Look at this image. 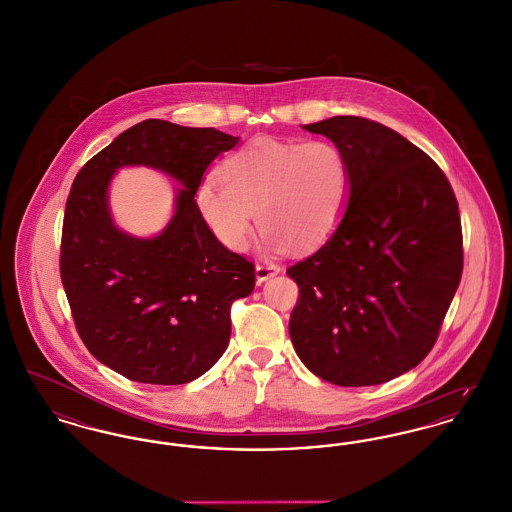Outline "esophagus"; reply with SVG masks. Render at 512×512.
Returning a JSON list of instances; mask_svg holds the SVG:
<instances>
[{
    "instance_id": "esophagus-1",
    "label": "esophagus",
    "mask_w": 512,
    "mask_h": 512,
    "mask_svg": "<svg viewBox=\"0 0 512 512\" xmlns=\"http://www.w3.org/2000/svg\"><path fill=\"white\" fill-rule=\"evenodd\" d=\"M255 272H257V282H265V280H269L274 274H278L280 267L274 265V263H259Z\"/></svg>"
}]
</instances>
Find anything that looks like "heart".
I'll use <instances>...</instances> for the list:
<instances>
[{
    "instance_id": "obj_1",
    "label": "heart",
    "mask_w": 512,
    "mask_h": 512,
    "mask_svg": "<svg viewBox=\"0 0 512 512\" xmlns=\"http://www.w3.org/2000/svg\"><path fill=\"white\" fill-rule=\"evenodd\" d=\"M220 176L199 183L195 203L232 251L251 240L253 212L271 249H313L334 232L350 195L348 160L331 141L257 139L230 154Z\"/></svg>"
}]
</instances>
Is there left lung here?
<instances>
[{
	"label": "left lung",
	"instance_id": "obj_1",
	"mask_svg": "<svg viewBox=\"0 0 512 512\" xmlns=\"http://www.w3.org/2000/svg\"><path fill=\"white\" fill-rule=\"evenodd\" d=\"M344 152L350 199L329 240L292 265L290 336L338 387L381 385L433 348L460 284L458 203L443 170L391 127L358 116L303 125Z\"/></svg>",
	"mask_w": 512,
	"mask_h": 512
}]
</instances>
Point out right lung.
<instances>
[{
    "label": "right lung",
    "instance_id": "add662e5",
    "mask_svg": "<svg viewBox=\"0 0 512 512\" xmlns=\"http://www.w3.org/2000/svg\"><path fill=\"white\" fill-rule=\"evenodd\" d=\"M238 141L212 127L145 120L75 176L63 214L61 284L89 352L131 381L183 385L201 377L228 346L232 303L255 288V265L216 240L195 203L209 164ZM133 163L184 185L175 218L151 241L120 233L107 211V183Z\"/></svg>",
    "mask_w": 512,
    "mask_h": 512
}]
</instances>
